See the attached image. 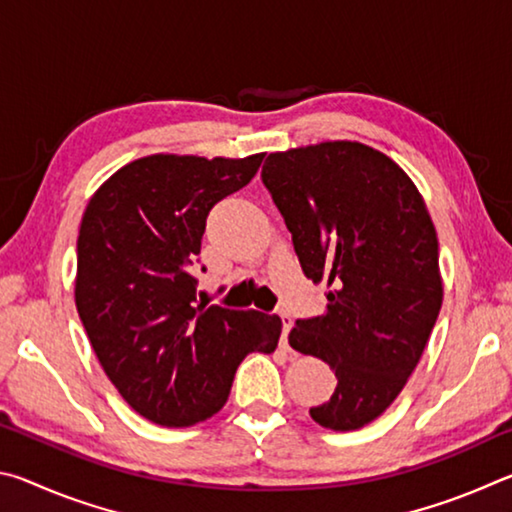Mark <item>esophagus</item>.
Masks as SVG:
<instances>
[{"instance_id": "obj_1", "label": "esophagus", "mask_w": 512, "mask_h": 512, "mask_svg": "<svg viewBox=\"0 0 512 512\" xmlns=\"http://www.w3.org/2000/svg\"><path fill=\"white\" fill-rule=\"evenodd\" d=\"M282 318V339H280V348L289 350V332H291V318L287 314H280Z\"/></svg>"}]
</instances>
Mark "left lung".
<instances>
[{
  "label": "left lung",
  "mask_w": 512,
  "mask_h": 512,
  "mask_svg": "<svg viewBox=\"0 0 512 512\" xmlns=\"http://www.w3.org/2000/svg\"><path fill=\"white\" fill-rule=\"evenodd\" d=\"M262 180L302 271L332 287L325 314L289 334L339 379L309 415L332 431L366 427L402 393L443 307L427 205L400 164L348 140L271 153Z\"/></svg>",
  "instance_id": "obj_1"
}]
</instances>
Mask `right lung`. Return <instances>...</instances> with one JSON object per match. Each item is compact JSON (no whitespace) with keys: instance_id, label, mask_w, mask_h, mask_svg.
Listing matches in <instances>:
<instances>
[{"instance_id":"add662e5","label":"right lung","mask_w":512,"mask_h":512,"mask_svg":"<svg viewBox=\"0 0 512 512\" xmlns=\"http://www.w3.org/2000/svg\"><path fill=\"white\" fill-rule=\"evenodd\" d=\"M264 160L155 153L112 173L83 212L74 300L103 372L142 418L192 427L221 411L239 363L282 320L196 302L205 219ZM205 271V268H203Z\"/></svg>"}]
</instances>
